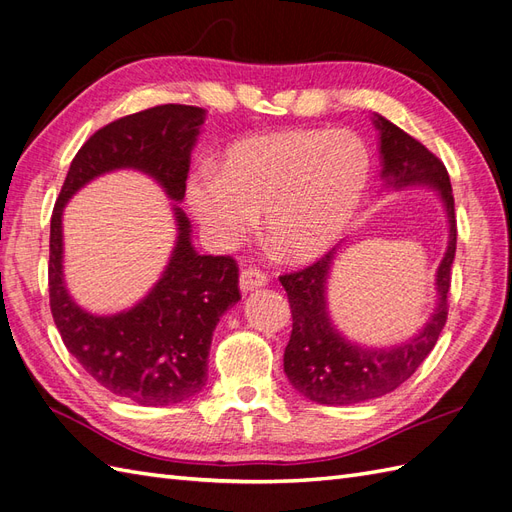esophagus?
I'll return each mask as SVG.
<instances>
[{"label": "esophagus", "mask_w": 512, "mask_h": 512, "mask_svg": "<svg viewBox=\"0 0 512 512\" xmlns=\"http://www.w3.org/2000/svg\"><path fill=\"white\" fill-rule=\"evenodd\" d=\"M268 283V277L257 268H244L240 272V290L244 294L257 290V287H264Z\"/></svg>", "instance_id": "1"}]
</instances>
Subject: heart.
I'll use <instances>...</instances> for the list:
<instances>
[{
  "label": "heart",
  "instance_id": "1",
  "mask_svg": "<svg viewBox=\"0 0 512 512\" xmlns=\"http://www.w3.org/2000/svg\"><path fill=\"white\" fill-rule=\"evenodd\" d=\"M372 151L352 131L285 129L235 140L218 168L188 181V205L220 248L242 244L264 218L266 238L311 261L350 229L372 181Z\"/></svg>",
  "mask_w": 512,
  "mask_h": 512
}]
</instances>
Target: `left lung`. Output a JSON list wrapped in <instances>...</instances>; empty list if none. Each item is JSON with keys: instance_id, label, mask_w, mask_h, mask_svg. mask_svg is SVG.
Here are the masks:
<instances>
[{"instance_id": "left-lung-1", "label": "left lung", "mask_w": 512, "mask_h": 512, "mask_svg": "<svg viewBox=\"0 0 512 512\" xmlns=\"http://www.w3.org/2000/svg\"><path fill=\"white\" fill-rule=\"evenodd\" d=\"M381 136V177L393 190L428 186L439 194L450 222V240L437 268V307L419 333L398 346L370 348L350 342L335 329L326 307V279L337 251L326 253L316 264L279 279L292 309V335L285 346L283 370L287 381L305 398L346 406L381 398L415 374L435 348L448 320V292L456 253V218L450 175L435 153L400 127L374 114Z\"/></svg>"}]
</instances>
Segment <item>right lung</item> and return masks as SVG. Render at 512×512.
I'll return each instance as SVG.
<instances>
[{"label":"right lung","instance_id":"1","mask_svg":"<svg viewBox=\"0 0 512 512\" xmlns=\"http://www.w3.org/2000/svg\"><path fill=\"white\" fill-rule=\"evenodd\" d=\"M203 121V108L166 103L101 127L73 157L51 214L49 307L62 342L101 387L142 406L177 404L205 387L216 324L240 300L238 264L196 253L190 220L176 204L178 242L161 281L131 310L95 317L63 285L61 212L88 180L119 167L147 172L181 203Z\"/></svg>","mask_w":512,"mask_h":512}]
</instances>
